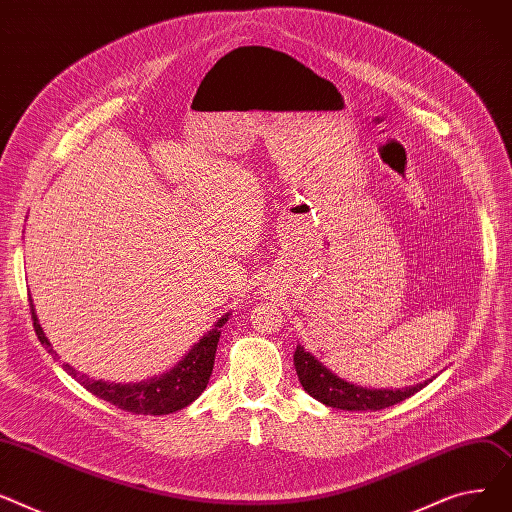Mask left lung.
<instances>
[{
  "instance_id": "left-lung-1",
  "label": "left lung",
  "mask_w": 512,
  "mask_h": 512,
  "mask_svg": "<svg viewBox=\"0 0 512 512\" xmlns=\"http://www.w3.org/2000/svg\"><path fill=\"white\" fill-rule=\"evenodd\" d=\"M293 366L297 372L299 382H302L304 390L314 397L316 401L324 403L326 407H335L343 411H378L393 407L411 395H415L417 390H422L426 384L432 382H419L413 386L405 388H368V386H359L353 382H347L339 378L337 374L330 372L322 362L306 351L302 345H297L293 353Z\"/></svg>"
}]
</instances>
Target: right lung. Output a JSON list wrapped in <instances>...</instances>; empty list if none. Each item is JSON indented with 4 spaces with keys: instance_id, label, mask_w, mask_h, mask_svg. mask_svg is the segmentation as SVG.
Instances as JSON below:
<instances>
[{
    "instance_id": "add662e5",
    "label": "right lung",
    "mask_w": 512,
    "mask_h": 512,
    "mask_svg": "<svg viewBox=\"0 0 512 512\" xmlns=\"http://www.w3.org/2000/svg\"><path fill=\"white\" fill-rule=\"evenodd\" d=\"M30 302H33V299H30ZM30 312H33V324L41 345H45V349H49V353L55 357L57 353L53 351L49 339L43 333L33 304H30ZM227 320L229 312L221 316L215 322V326L210 328L198 343H194L192 349L179 359L171 370L142 382L115 384L105 380H93L74 370L70 364H64V370L72 378H76L88 393H93L95 397L115 405L117 409H124L136 415H167L188 407L204 393L208 378L213 374L221 328Z\"/></svg>"
}]
</instances>
